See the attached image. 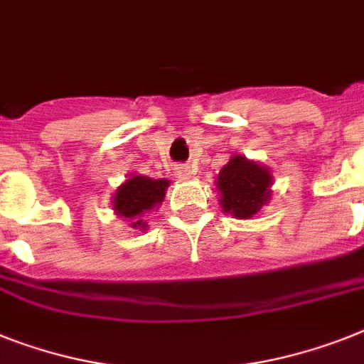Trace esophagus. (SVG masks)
<instances>
[{"label":"esophagus","instance_id":"1","mask_svg":"<svg viewBox=\"0 0 364 364\" xmlns=\"http://www.w3.org/2000/svg\"><path fill=\"white\" fill-rule=\"evenodd\" d=\"M176 177H177V179H191V177H192L191 166H177L176 168Z\"/></svg>","mask_w":364,"mask_h":364}]
</instances>
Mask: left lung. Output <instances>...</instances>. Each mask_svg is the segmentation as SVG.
<instances>
[{
    "label": "left lung",
    "instance_id": "1",
    "mask_svg": "<svg viewBox=\"0 0 364 364\" xmlns=\"http://www.w3.org/2000/svg\"><path fill=\"white\" fill-rule=\"evenodd\" d=\"M220 209L237 220H250L270 203L274 177L267 166L244 155H233L216 176Z\"/></svg>",
    "mask_w": 364,
    "mask_h": 364
}]
</instances>
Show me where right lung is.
I'll use <instances>...</instances> for the list:
<instances>
[{
    "mask_svg": "<svg viewBox=\"0 0 364 364\" xmlns=\"http://www.w3.org/2000/svg\"><path fill=\"white\" fill-rule=\"evenodd\" d=\"M168 187H170L168 179H151L133 173L116 188L112 196V210L133 229L144 231L148 228L144 216L149 210L159 209L166 196Z\"/></svg>",
    "mask_w": 364,
    "mask_h": 364,
    "instance_id": "add662e5",
    "label": "right lung"
}]
</instances>
